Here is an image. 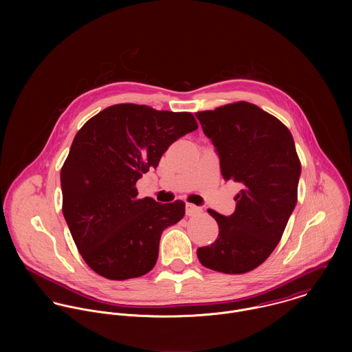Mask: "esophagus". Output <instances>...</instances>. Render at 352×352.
I'll list each match as a JSON object with an SVG mask.
<instances>
[{
    "label": "esophagus",
    "instance_id": "obj_1",
    "mask_svg": "<svg viewBox=\"0 0 352 352\" xmlns=\"http://www.w3.org/2000/svg\"><path fill=\"white\" fill-rule=\"evenodd\" d=\"M199 212H201V207H198V206H195V204H192V203H187V204H186V214H187L188 217L198 215Z\"/></svg>",
    "mask_w": 352,
    "mask_h": 352
}]
</instances>
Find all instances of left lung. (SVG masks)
Instances as JSON below:
<instances>
[{
  "label": "left lung",
  "instance_id": "8db88e82",
  "mask_svg": "<svg viewBox=\"0 0 352 352\" xmlns=\"http://www.w3.org/2000/svg\"><path fill=\"white\" fill-rule=\"evenodd\" d=\"M195 115L219 155L223 179L243 184L230 217L207 210L219 233L198 248V258L218 272L245 274L282 239L297 204L301 161L290 130L254 104L237 101Z\"/></svg>",
  "mask_w": 352,
  "mask_h": 352
}]
</instances>
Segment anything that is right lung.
<instances>
[{
  "instance_id": "1",
  "label": "right lung",
  "mask_w": 352,
  "mask_h": 352,
  "mask_svg": "<svg viewBox=\"0 0 352 352\" xmlns=\"http://www.w3.org/2000/svg\"><path fill=\"white\" fill-rule=\"evenodd\" d=\"M197 129L191 112L124 102L102 109L76 134L60 169L62 212L96 274L126 280L154 267L161 233L184 217L186 203L140 199L135 184Z\"/></svg>"
}]
</instances>
